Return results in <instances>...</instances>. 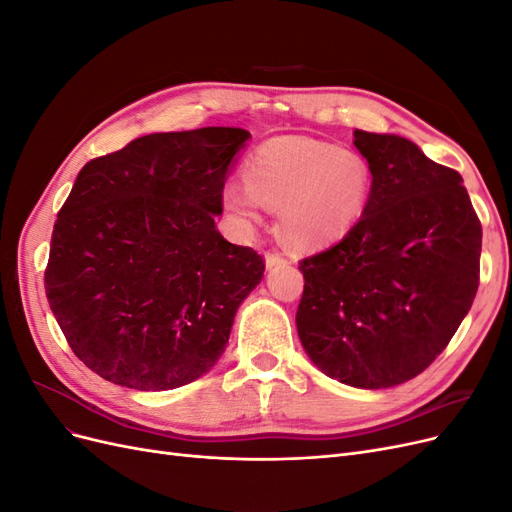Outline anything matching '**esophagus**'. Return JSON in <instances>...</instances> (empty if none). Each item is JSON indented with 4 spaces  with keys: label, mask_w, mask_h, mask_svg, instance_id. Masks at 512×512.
<instances>
[{
    "label": "esophagus",
    "mask_w": 512,
    "mask_h": 512,
    "mask_svg": "<svg viewBox=\"0 0 512 512\" xmlns=\"http://www.w3.org/2000/svg\"><path fill=\"white\" fill-rule=\"evenodd\" d=\"M265 265H267V269H277V267H284V265H286V258H284L282 254L269 252V254H265Z\"/></svg>",
    "instance_id": "esophagus-1"
}]
</instances>
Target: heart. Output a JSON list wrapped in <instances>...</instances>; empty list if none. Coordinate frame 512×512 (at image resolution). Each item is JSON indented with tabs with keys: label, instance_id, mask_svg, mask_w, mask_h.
Listing matches in <instances>:
<instances>
[{
	"label": "heart",
	"instance_id": "heart-1",
	"mask_svg": "<svg viewBox=\"0 0 512 512\" xmlns=\"http://www.w3.org/2000/svg\"><path fill=\"white\" fill-rule=\"evenodd\" d=\"M245 185L228 183L224 207L239 220H258L262 205L277 209L284 239L320 250L348 237L371 196V168L352 149L307 136H275L243 168Z\"/></svg>",
	"mask_w": 512,
	"mask_h": 512
}]
</instances>
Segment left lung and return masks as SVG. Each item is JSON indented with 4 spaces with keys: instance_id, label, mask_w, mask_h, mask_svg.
Listing matches in <instances>:
<instances>
[{
    "instance_id": "1",
    "label": "left lung",
    "mask_w": 512,
    "mask_h": 512,
    "mask_svg": "<svg viewBox=\"0 0 512 512\" xmlns=\"http://www.w3.org/2000/svg\"><path fill=\"white\" fill-rule=\"evenodd\" d=\"M371 168L363 220L301 262L299 339L356 389H389L448 346L478 290L483 228L463 179L397 134L354 132Z\"/></svg>"
}]
</instances>
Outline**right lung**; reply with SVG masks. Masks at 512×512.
<instances>
[{
  "instance_id": "add662e5",
  "label": "right lung",
  "mask_w": 512,
  "mask_h": 512,
  "mask_svg": "<svg viewBox=\"0 0 512 512\" xmlns=\"http://www.w3.org/2000/svg\"><path fill=\"white\" fill-rule=\"evenodd\" d=\"M247 138L241 128L147 134L76 177L44 288L72 352L100 378L170 391L226 350L239 305L265 273L260 254L215 228Z\"/></svg>"
}]
</instances>
